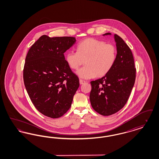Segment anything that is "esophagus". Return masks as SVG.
<instances>
[{"mask_svg": "<svg viewBox=\"0 0 159 159\" xmlns=\"http://www.w3.org/2000/svg\"><path fill=\"white\" fill-rule=\"evenodd\" d=\"M79 83H80V84H82L83 83H86V82H85L84 80H83L80 79V80H79Z\"/></svg>", "mask_w": 159, "mask_h": 159, "instance_id": "1", "label": "esophagus"}]
</instances>
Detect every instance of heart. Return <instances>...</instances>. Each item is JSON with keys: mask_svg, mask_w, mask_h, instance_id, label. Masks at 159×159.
Returning a JSON list of instances; mask_svg holds the SVG:
<instances>
[{"mask_svg": "<svg viewBox=\"0 0 159 159\" xmlns=\"http://www.w3.org/2000/svg\"><path fill=\"white\" fill-rule=\"evenodd\" d=\"M117 57L116 47L106 42L88 39L77 46V51L70 50L66 60L68 66L77 70L84 62L77 75L80 78L89 79L96 76H104L113 68Z\"/></svg>", "mask_w": 159, "mask_h": 159, "instance_id": "heart-1", "label": "heart"}]
</instances>
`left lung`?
Returning a JSON list of instances; mask_svg holds the SVG:
<instances>
[{
	"instance_id": "obj_1",
	"label": "left lung",
	"mask_w": 159,
	"mask_h": 159,
	"mask_svg": "<svg viewBox=\"0 0 159 159\" xmlns=\"http://www.w3.org/2000/svg\"><path fill=\"white\" fill-rule=\"evenodd\" d=\"M111 35L107 33L102 36ZM117 57L113 68L105 76L91 82L92 108L102 116L116 113L125 106L134 87L136 69L130 49L120 36L114 35Z\"/></svg>"
}]
</instances>
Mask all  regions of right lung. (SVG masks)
I'll return each instance as SVG.
<instances>
[{"mask_svg":"<svg viewBox=\"0 0 159 159\" xmlns=\"http://www.w3.org/2000/svg\"><path fill=\"white\" fill-rule=\"evenodd\" d=\"M73 37L43 35L31 46L23 71L25 87L38 111L58 118L66 113L79 87V80L64 53L76 43Z\"/></svg>","mask_w":159,"mask_h":159,"instance_id":"add662e5","label":"right lung"}]
</instances>
